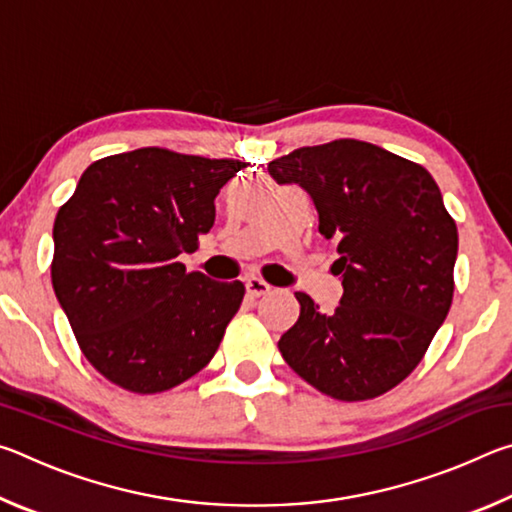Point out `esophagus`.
Returning <instances> with one entry per match:
<instances>
[{"instance_id": "34e87169", "label": "esophagus", "mask_w": 512, "mask_h": 512, "mask_svg": "<svg viewBox=\"0 0 512 512\" xmlns=\"http://www.w3.org/2000/svg\"><path fill=\"white\" fill-rule=\"evenodd\" d=\"M244 284H246V291H248L253 298H259V296H266V293H271V284L264 282L262 277L250 275V277H246Z\"/></svg>"}]
</instances>
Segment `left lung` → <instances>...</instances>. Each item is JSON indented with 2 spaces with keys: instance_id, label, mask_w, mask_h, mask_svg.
Instances as JSON below:
<instances>
[{
  "instance_id": "left-lung-1",
  "label": "left lung",
  "mask_w": 512,
  "mask_h": 512,
  "mask_svg": "<svg viewBox=\"0 0 512 512\" xmlns=\"http://www.w3.org/2000/svg\"><path fill=\"white\" fill-rule=\"evenodd\" d=\"M280 185H300L334 239L343 298L332 316L296 293L300 316L280 348L298 375L334 400L391 391L422 361L454 296L456 223L431 173L359 140L302 146L268 162Z\"/></svg>"
}]
</instances>
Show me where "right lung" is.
Listing matches in <instances>:
<instances>
[{
	"mask_svg": "<svg viewBox=\"0 0 512 512\" xmlns=\"http://www.w3.org/2000/svg\"><path fill=\"white\" fill-rule=\"evenodd\" d=\"M246 164L158 146L92 162L54 221L51 284L76 341L119 388L151 395L203 370L244 284L187 273L214 198Z\"/></svg>",
	"mask_w": 512,
	"mask_h": 512,
	"instance_id": "right-lung-1",
	"label": "right lung"
}]
</instances>
